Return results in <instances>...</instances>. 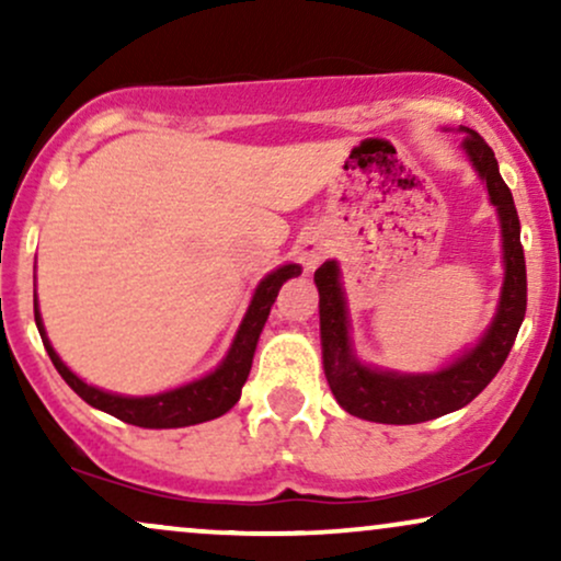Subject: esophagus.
<instances>
[{"label": "esophagus", "mask_w": 561, "mask_h": 561, "mask_svg": "<svg viewBox=\"0 0 561 561\" xmlns=\"http://www.w3.org/2000/svg\"><path fill=\"white\" fill-rule=\"evenodd\" d=\"M324 255H327V242L321 240V237L313 234V237H306V240H300L298 261L302 263V268H306V272H313V268L324 261Z\"/></svg>", "instance_id": "1"}]
</instances>
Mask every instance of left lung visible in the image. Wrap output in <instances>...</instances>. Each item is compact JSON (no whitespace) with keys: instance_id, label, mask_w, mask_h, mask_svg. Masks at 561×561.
I'll return each instance as SVG.
<instances>
[{"instance_id":"8db88e82","label":"left lung","mask_w":561,"mask_h":561,"mask_svg":"<svg viewBox=\"0 0 561 561\" xmlns=\"http://www.w3.org/2000/svg\"><path fill=\"white\" fill-rule=\"evenodd\" d=\"M465 150L478 173L485 179L488 195L501 218L504 234L506 279L501 306L491 330L459 362L435 375H396L362 366L353 358L347 340V313L337 263H321L313 274L319 287L321 351H324L327 382L347 414L379 424H420L437 420L448 411L461 409L488 388V382L504 366L527 308L525 250L519 242V216L512 192L499 173L493 150L472 128H465Z\"/></svg>"}]
</instances>
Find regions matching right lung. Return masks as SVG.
Returning <instances> with one entry per match:
<instances>
[{"mask_svg": "<svg viewBox=\"0 0 561 561\" xmlns=\"http://www.w3.org/2000/svg\"><path fill=\"white\" fill-rule=\"evenodd\" d=\"M302 268L298 263H287V266L276 268L261 282L255 289L253 302H250L244 321L237 332L234 343H231L229 356L224 358V364L218 366L214 375L197 379V382L184 385V388L160 392V396L150 398H124L113 396V392L96 390L92 385H87L79 379L66 364L60 362V356L49 345L47 334H44L42 317H38V306L34 302V317L38 334H42V343L47 347L49 358H53L55 369L60 371V377L73 388L79 396L94 409L113 414L115 420L137 424V427H150V430H171V427H190V424H199L216 420V416L227 414V411L240 401V392L244 379L250 375V366H253V353L259 345L261 330L266 324L268 311H272L279 287L285 285L289 276H298Z\"/></svg>", "mask_w": 561, "mask_h": 561, "instance_id": "right-lung-1", "label": "right lung"}]
</instances>
